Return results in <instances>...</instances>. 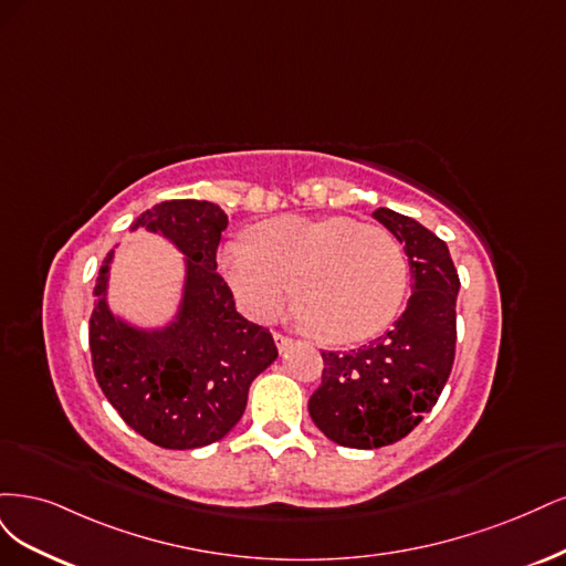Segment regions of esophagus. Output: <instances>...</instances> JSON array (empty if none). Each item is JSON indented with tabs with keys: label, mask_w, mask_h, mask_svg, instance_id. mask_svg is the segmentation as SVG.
I'll return each instance as SVG.
<instances>
[{
	"label": "esophagus",
	"mask_w": 566,
	"mask_h": 566,
	"mask_svg": "<svg viewBox=\"0 0 566 566\" xmlns=\"http://www.w3.org/2000/svg\"><path fill=\"white\" fill-rule=\"evenodd\" d=\"M275 343H277V350H280V353L289 350L291 345H294V340H291L289 336H282V334H275Z\"/></svg>",
	"instance_id": "esophagus-1"
}]
</instances>
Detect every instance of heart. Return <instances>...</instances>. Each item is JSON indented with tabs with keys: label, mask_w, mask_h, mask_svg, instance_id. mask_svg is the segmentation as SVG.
<instances>
[{
	"label": "heart",
	"mask_w": 566,
	"mask_h": 566,
	"mask_svg": "<svg viewBox=\"0 0 566 566\" xmlns=\"http://www.w3.org/2000/svg\"><path fill=\"white\" fill-rule=\"evenodd\" d=\"M218 268L251 317L270 319L294 286L298 319L326 345L378 336L409 284L402 247L378 226L348 216L284 213L218 251Z\"/></svg>",
	"instance_id": "b5f03b06"
}]
</instances>
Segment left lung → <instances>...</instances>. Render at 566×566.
<instances>
[{
	"mask_svg": "<svg viewBox=\"0 0 566 566\" xmlns=\"http://www.w3.org/2000/svg\"><path fill=\"white\" fill-rule=\"evenodd\" d=\"M374 218L405 247L411 296L390 332L350 353H322V386L307 411L332 442L378 449L407 437L451 374L459 272L447 244L409 216L376 209Z\"/></svg>",
	"mask_w": 566,
	"mask_h": 566,
	"instance_id": "obj_1",
	"label": "left lung"
}]
</instances>
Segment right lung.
I'll list each match as a JSON object with an SVG mask.
<instances>
[{"label": "right lung", "mask_w": 566, "mask_h": 566, "mask_svg": "<svg viewBox=\"0 0 566 566\" xmlns=\"http://www.w3.org/2000/svg\"><path fill=\"white\" fill-rule=\"evenodd\" d=\"M161 234L184 253L174 315L159 326L119 317L107 301L115 249L96 280L88 319L91 361L101 390L124 423L164 449L213 444L237 426L249 386L277 359L275 340L244 319L216 272L226 211L207 199H171L143 211L134 230Z\"/></svg>", "instance_id": "1"}]
</instances>
